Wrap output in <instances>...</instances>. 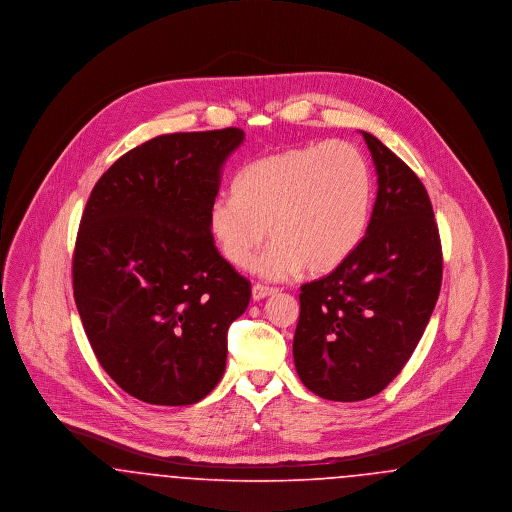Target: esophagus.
<instances>
[{"mask_svg":"<svg viewBox=\"0 0 512 512\" xmlns=\"http://www.w3.org/2000/svg\"><path fill=\"white\" fill-rule=\"evenodd\" d=\"M276 290L274 288H268V286H261V284H255L253 286V290H251V295H253V301H261V299H265L268 295H274Z\"/></svg>","mask_w":512,"mask_h":512,"instance_id":"esophagus-1","label":"esophagus"}]
</instances>
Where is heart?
<instances>
[{"instance_id":"obj_1","label":"heart","mask_w":512,"mask_h":512,"mask_svg":"<svg viewBox=\"0 0 512 512\" xmlns=\"http://www.w3.org/2000/svg\"><path fill=\"white\" fill-rule=\"evenodd\" d=\"M372 209V174L349 142L290 147L245 165L234 192L209 205V228L224 259L251 265L268 280L301 268L322 276L341 267L365 238Z\"/></svg>"}]
</instances>
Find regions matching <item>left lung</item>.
Wrapping results in <instances>:
<instances>
[{"label":"left lung","mask_w":512,"mask_h":512,"mask_svg":"<svg viewBox=\"0 0 512 512\" xmlns=\"http://www.w3.org/2000/svg\"><path fill=\"white\" fill-rule=\"evenodd\" d=\"M361 134L378 174L365 238L341 267L301 286L293 336L301 382L330 401H363L390 384L441 288V242L424 184L378 138Z\"/></svg>","instance_id":"left-lung-1"}]
</instances>
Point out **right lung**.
<instances>
[{
    "instance_id": "right-lung-1",
    "label": "right lung",
    "mask_w": 512,
    "mask_h": 512,
    "mask_svg": "<svg viewBox=\"0 0 512 512\" xmlns=\"http://www.w3.org/2000/svg\"><path fill=\"white\" fill-rule=\"evenodd\" d=\"M244 130L163 134L94 186L73 257L74 301L99 365L132 397L180 407L215 390L251 284L209 228L220 172Z\"/></svg>"
}]
</instances>
